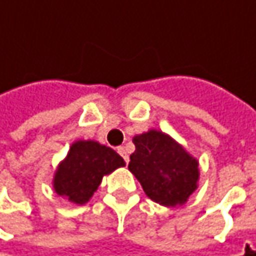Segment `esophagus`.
I'll return each instance as SVG.
<instances>
[{
    "mask_svg": "<svg viewBox=\"0 0 256 256\" xmlns=\"http://www.w3.org/2000/svg\"><path fill=\"white\" fill-rule=\"evenodd\" d=\"M118 152H119V155H120V156L124 159V162L128 164V151H126V148H124V146H118Z\"/></svg>",
    "mask_w": 256,
    "mask_h": 256,
    "instance_id": "1",
    "label": "esophagus"
}]
</instances>
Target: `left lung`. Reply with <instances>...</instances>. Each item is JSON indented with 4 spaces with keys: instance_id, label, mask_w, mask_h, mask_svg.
<instances>
[{
    "instance_id": "8db88e82",
    "label": "left lung",
    "mask_w": 256,
    "mask_h": 256,
    "mask_svg": "<svg viewBox=\"0 0 256 256\" xmlns=\"http://www.w3.org/2000/svg\"><path fill=\"white\" fill-rule=\"evenodd\" d=\"M136 151L128 170L154 202L164 206L184 205L198 188V160L169 134L156 128L133 137Z\"/></svg>"
}]
</instances>
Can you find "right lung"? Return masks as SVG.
Returning <instances> with one entry per match:
<instances>
[{
    "instance_id": "right-lung-1",
    "label": "right lung",
    "mask_w": 256,
    "mask_h": 256,
    "mask_svg": "<svg viewBox=\"0 0 256 256\" xmlns=\"http://www.w3.org/2000/svg\"><path fill=\"white\" fill-rule=\"evenodd\" d=\"M112 148L94 140H78L55 170L54 191L69 202L83 205L90 201L104 176L124 166Z\"/></svg>"
}]
</instances>
